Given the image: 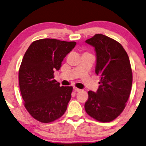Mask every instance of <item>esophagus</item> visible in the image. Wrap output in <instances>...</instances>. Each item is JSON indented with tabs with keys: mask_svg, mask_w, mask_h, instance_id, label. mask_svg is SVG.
Wrapping results in <instances>:
<instances>
[{
	"mask_svg": "<svg viewBox=\"0 0 146 146\" xmlns=\"http://www.w3.org/2000/svg\"><path fill=\"white\" fill-rule=\"evenodd\" d=\"M73 89H74L75 92H80V91H82V90L79 89V88H76V87H74V88H73Z\"/></svg>",
	"mask_w": 146,
	"mask_h": 146,
	"instance_id": "obj_1",
	"label": "esophagus"
}]
</instances>
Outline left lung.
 Masks as SVG:
<instances>
[{"mask_svg": "<svg viewBox=\"0 0 146 146\" xmlns=\"http://www.w3.org/2000/svg\"><path fill=\"white\" fill-rule=\"evenodd\" d=\"M86 42L95 48V71L100 85L96 93L88 92L85 110L98 121L110 122L123 111L129 98L133 82L129 58L119 42L103 34H95Z\"/></svg>", "mask_w": 146, "mask_h": 146, "instance_id": "obj_1", "label": "left lung"}]
</instances>
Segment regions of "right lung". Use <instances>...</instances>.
Returning <instances> with one entry per match:
<instances>
[{"label": "right lung", "instance_id": "obj_1", "mask_svg": "<svg viewBox=\"0 0 146 146\" xmlns=\"http://www.w3.org/2000/svg\"><path fill=\"white\" fill-rule=\"evenodd\" d=\"M75 45V42L40 39L24 54L19 70L20 92L27 112L40 122H53L67 110L73 87H60L54 73Z\"/></svg>", "mask_w": 146, "mask_h": 146}]
</instances>
